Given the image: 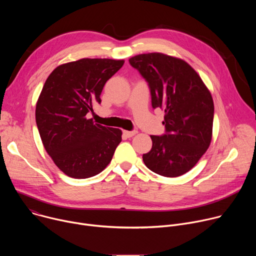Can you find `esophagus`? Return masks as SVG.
<instances>
[{"label":"esophagus","mask_w":256,"mask_h":256,"mask_svg":"<svg viewBox=\"0 0 256 256\" xmlns=\"http://www.w3.org/2000/svg\"><path fill=\"white\" fill-rule=\"evenodd\" d=\"M136 134H138L136 130H132V132H130V130H124V134L126 138H132V136H134Z\"/></svg>","instance_id":"obj_1"}]
</instances>
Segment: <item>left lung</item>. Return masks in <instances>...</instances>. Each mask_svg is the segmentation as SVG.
Listing matches in <instances>:
<instances>
[{"label": "left lung", "instance_id": "8db88e82", "mask_svg": "<svg viewBox=\"0 0 256 256\" xmlns=\"http://www.w3.org/2000/svg\"><path fill=\"white\" fill-rule=\"evenodd\" d=\"M149 83L152 106L163 109L166 134L151 136L142 161L153 172L177 177L188 172L210 144L214 101L208 87L186 60L161 52L128 60Z\"/></svg>", "mask_w": 256, "mask_h": 256}]
</instances>
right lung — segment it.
Wrapping results in <instances>:
<instances>
[{
    "instance_id": "add662e5",
    "label": "right lung",
    "mask_w": 256,
    "mask_h": 256,
    "mask_svg": "<svg viewBox=\"0 0 256 256\" xmlns=\"http://www.w3.org/2000/svg\"><path fill=\"white\" fill-rule=\"evenodd\" d=\"M124 64V60L81 58L56 66L44 85L36 102V124L46 151L72 178L99 174L122 142V130L95 124L88 114L101 102L105 83Z\"/></svg>"
}]
</instances>
